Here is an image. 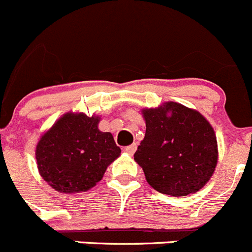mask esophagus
<instances>
[{"label":"esophagus","mask_w":252,"mask_h":252,"mask_svg":"<svg viewBox=\"0 0 252 252\" xmlns=\"http://www.w3.org/2000/svg\"><path fill=\"white\" fill-rule=\"evenodd\" d=\"M136 149H137V144L133 143V144H131V146L125 147V149H124V151H125L127 154H129V156H132V154L136 152Z\"/></svg>","instance_id":"obj_1"}]
</instances>
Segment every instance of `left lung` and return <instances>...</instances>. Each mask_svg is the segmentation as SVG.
<instances>
[{"instance_id":"8db88e82","label":"left lung","mask_w":252,"mask_h":252,"mask_svg":"<svg viewBox=\"0 0 252 252\" xmlns=\"http://www.w3.org/2000/svg\"><path fill=\"white\" fill-rule=\"evenodd\" d=\"M146 134L134 160L146 180L164 195L181 197L200 191L218 163L213 127L195 109L175 101L142 109Z\"/></svg>"}]
</instances>
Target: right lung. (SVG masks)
I'll use <instances>...</instances> for the list:
<instances>
[{
	"label": "right lung",
	"instance_id": "right-lung-1",
	"mask_svg": "<svg viewBox=\"0 0 252 252\" xmlns=\"http://www.w3.org/2000/svg\"><path fill=\"white\" fill-rule=\"evenodd\" d=\"M100 119L69 111L39 138L35 148L39 174L57 192L91 190L120 157L113 134L99 129Z\"/></svg>",
	"mask_w": 252,
	"mask_h": 252
}]
</instances>
